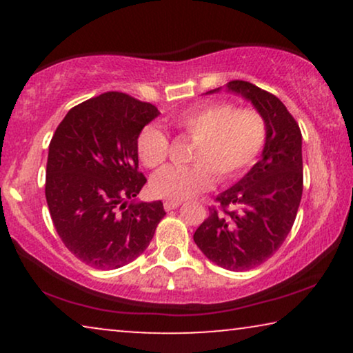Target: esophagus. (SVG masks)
I'll return each instance as SVG.
<instances>
[{
  "instance_id": "obj_1",
  "label": "esophagus",
  "mask_w": 353,
  "mask_h": 353,
  "mask_svg": "<svg viewBox=\"0 0 353 353\" xmlns=\"http://www.w3.org/2000/svg\"><path fill=\"white\" fill-rule=\"evenodd\" d=\"M180 205H181V202H176V201H165V202H163V209H165L167 212L175 210Z\"/></svg>"
}]
</instances>
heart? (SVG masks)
<instances>
[{"mask_svg":"<svg viewBox=\"0 0 353 353\" xmlns=\"http://www.w3.org/2000/svg\"><path fill=\"white\" fill-rule=\"evenodd\" d=\"M181 134L194 141L190 167H167L151 180V191L168 201H185L209 190L214 175L220 181L239 176L252 165L267 139L265 120L252 109L234 110L228 103L196 105L173 119ZM138 156L149 168L161 167L168 156V137L156 125L143 128Z\"/></svg>","mask_w":353,"mask_h":353,"instance_id":"heart-1","label":"heart"}]
</instances>
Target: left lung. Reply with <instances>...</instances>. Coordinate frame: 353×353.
Here are the masks:
<instances>
[{
    "mask_svg": "<svg viewBox=\"0 0 353 353\" xmlns=\"http://www.w3.org/2000/svg\"><path fill=\"white\" fill-rule=\"evenodd\" d=\"M228 93L249 101L267 127L262 157L241 180L216 196L223 214L210 209L194 243L210 262L244 272L272 257L286 239L302 199V133L276 96L249 81L233 80ZM220 88L207 93H219ZM228 205L240 210L230 212Z\"/></svg>",
    "mask_w": 353,
    "mask_h": 353,
    "instance_id": "obj_1",
    "label": "left lung"
}]
</instances>
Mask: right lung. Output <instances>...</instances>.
<instances>
[{"label":"right lung","instance_id":"right-lung-1","mask_svg":"<svg viewBox=\"0 0 353 353\" xmlns=\"http://www.w3.org/2000/svg\"><path fill=\"white\" fill-rule=\"evenodd\" d=\"M159 114L156 105L110 91L72 108L56 128L46 202L62 243L90 267L115 270L133 262L165 215L161 201L134 199L146 183L137 141Z\"/></svg>","mask_w":353,"mask_h":353}]
</instances>
